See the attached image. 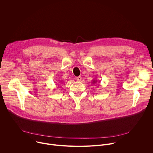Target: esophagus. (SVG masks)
Listing matches in <instances>:
<instances>
[{"mask_svg":"<svg viewBox=\"0 0 153 153\" xmlns=\"http://www.w3.org/2000/svg\"><path fill=\"white\" fill-rule=\"evenodd\" d=\"M76 80L79 82H80L81 80H82V77L81 76H79V77H76Z\"/></svg>","mask_w":153,"mask_h":153,"instance_id":"1","label":"esophagus"}]
</instances>
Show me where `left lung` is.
I'll return each instance as SVG.
<instances>
[{
	"label": "left lung",
	"instance_id": "left-lung-1",
	"mask_svg": "<svg viewBox=\"0 0 153 153\" xmlns=\"http://www.w3.org/2000/svg\"><path fill=\"white\" fill-rule=\"evenodd\" d=\"M97 82V80H92V83L93 84H96ZM98 83H100V82L98 81Z\"/></svg>",
	"mask_w": 153,
	"mask_h": 153
}]
</instances>
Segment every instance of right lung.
<instances>
[{"label":"right lung","instance_id":"obj_1","mask_svg":"<svg viewBox=\"0 0 153 153\" xmlns=\"http://www.w3.org/2000/svg\"><path fill=\"white\" fill-rule=\"evenodd\" d=\"M60 82H61V81H60Z\"/></svg>","mask_w":153,"mask_h":153}]
</instances>
